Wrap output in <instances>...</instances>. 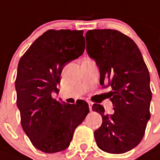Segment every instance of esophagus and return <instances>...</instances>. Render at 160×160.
Segmentation results:
<instances>
[{"mask_svg": "<svg viewBox=\"0 0 160 160\" xmlns=\"http://www.w3.org/2000/svg\"><path fill=\"white\" fill-rule=\"evenodd\" d=\"M88 102L90 111H92V105H93V103H92V102Z\"/></svg>", "mask_w": 160, "mask_h": 160, "instance_id": "obj_1", "label": "esophagus"}]
</instances>
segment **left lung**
Masks as SVG:
<instances>
[{"instance_id": "8db88e82", "label": "left lung", "mask_w": 160, "mask_h": 160, "mask_svg": "<svg viewBox=\"0 0 160 160\" xmlns=\"http://www.w3.org/2000/svg\"><path fill=\"white\" fill-rule=\"evenodd\" d=\"M86 51L96 61L100 84L110 86L114 113L94 104L102 124L95 131L96 144L110 153H123L142 139L150 119V76L139 48L132 39L112 29H94L85 34Z\"/></svg>"}]
</instances>
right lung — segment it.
Returning a JSON list of instances; mask_svg holds the SVG:
<instances>
[{
  "label": "right lung",
  "instance_id": "1",
  "mask_svg": "<svg viewBox=\"0 0 160 160\" xmlns=\"http://www.w3.org/2000/svg\"><path fill=\"white\" fill-rule=\"evenodd\" d=\"M84 32L48 30L20 58L15 81L17 105L23 131L38 149L48 153L64 150L75 129L89 113L83 100L75 104L56 101L61 72L85 47Z\"/></svg>",
  "mask_w": 160,
  "mask_h": 160
}]
</instances>
